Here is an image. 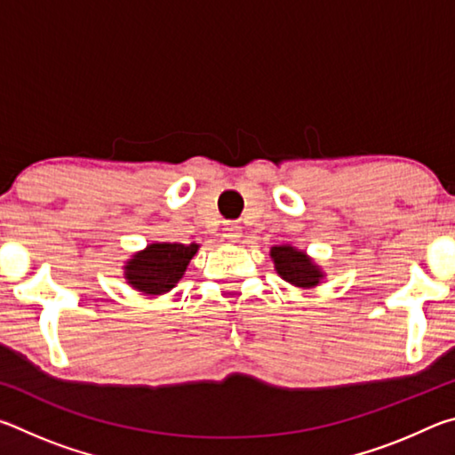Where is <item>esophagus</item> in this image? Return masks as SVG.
Wrapping results in <instances>:
<instances>
[{"label": "esophagus", "mask_w": 455, "mask_h": 455, "mask_svg": "<svg viewBox=\"0 0 455 455\" xmlns=\"http://www.w3.org/2000/svg\"><path fill=\"white\" fill-rule=\"evenodd\" d=\"M222 236L228 238V241H238L241 238V225L238 222H227L225 228H222Z\"/></svg>", "instance_id": "34e87169"}]
</instances>
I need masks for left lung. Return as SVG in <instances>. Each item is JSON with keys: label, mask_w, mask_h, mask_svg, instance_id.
Returning a JSON list of instances; mask_svg holds the SVG:
<instances>
[{"label": "left lung", "mask_w": 455, "mask_h": 455, "mask_svg": "<svg viewBox=\"0 0 455 455\" xmlns=\"http://www.w3.org/2000/svg\"><path fill=\"white\" fill-rule=\"evenodd\" d=\"M271 257L276 273L297 287H315L323 276L319 268L311 263V259L292 246H273Z\"/></svg>", "instance_id": "obj_1"}]
</instances>
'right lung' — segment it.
<instances>
[{
	"label": "right lung",
	"instance_id": "add662e5",
	"mask_svg": "<svg viewBox=\"0 0 455 455\" xmlns=\"http://www.w3.org/2000/svg\"><path fill=\"white\" fill-rule=\"evenodd\" d=\"M196 251L198 244L195 243H154L128 260L126 279L138 291L160 295L171 291L182 279Z\"/></svg>",
	"mask_w": 455,
	"mask_h": 455
}]
</instances>
